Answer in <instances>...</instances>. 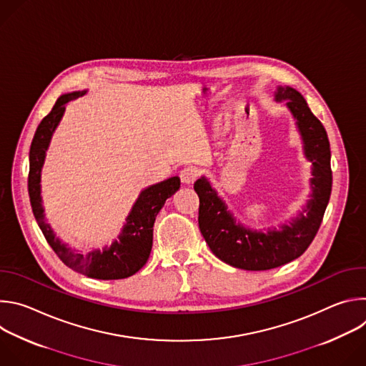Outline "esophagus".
Masks as SVG:
<instances>
[{"mask_svg":"<svg viewBox=\"0 0 366 366\" xmlns=\"http://www.w3.org/2000/svg\"><path fill=\"white\" fill-rule=\"evenodd\" d=\"M179 177H181V181L185 185H189V184H192L198 178V169L194 168V167H187V168H184L181 171Z\"/></svg>","mask_w":366,"mask_h":366,"instance_id":"1","label":"esophagus"}]
</instances>
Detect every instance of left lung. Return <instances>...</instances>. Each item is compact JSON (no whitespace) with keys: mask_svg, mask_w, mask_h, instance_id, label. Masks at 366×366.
<instances>
[{"mask_svg":"<svg viewBox=\"0 0 366 366\" xmlns=\"http://www.w3.org/2000/svg\"><path fill=\"white\" fill-rule=\"evenodd\" d=\"M275 99H287L302 139L305 158L312 164L311 194L302 212L280 230L267 233L236 223L227 205L205 177L195 181L199 198L198 226L207 244L223 262L246 271H267L285 265L301 256L322 224L332 192L330 143L320 120L311 113L304 97L291 86H278Z\"/></svg>","mask_w":366,"mask_h":366,"instance_id":"obj_1","label":"left lung"}]
</instances>
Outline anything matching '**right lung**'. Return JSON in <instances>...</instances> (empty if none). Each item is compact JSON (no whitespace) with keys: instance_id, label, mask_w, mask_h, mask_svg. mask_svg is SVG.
<instances>
[{"instance_id":"right-lung-1","label":"right lung","mask_w":366,"mask_h":366,"mask_svg":"<svg viewBox=\"0 0 366 366\" xmlns=\"http://www.w3.org/2000/svg\"><path fill=\"white\" fill-rule=\"evenodd\" d=\"M84 94H86V91H74L61 95L55 102L54 109L40 122L34 133L29 154L30 204L43 236L66 267L88 278L123 280L134 275L147 262L152 250L154 219L161 212L165 201L179 189L181 181L178 177H172L144 188L133 204L119 239L114 240L112 246H106L102 250L95 249L86 254H82L72 250L66 243H62L51 230L50 224L46 223L40 195V177L46 150L51 136H54L64 117L66 104L78 97H82Z\"/></svg>"}]
</instances>
